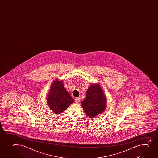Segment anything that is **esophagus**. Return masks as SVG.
I'll list each match as a JSON object with an SVG mask.
<instances>
[{
  "instance_id": "esophagus-1",
  "label": "esophagus",
  "mask_w": 158,
  "mask_h": 158,
  "mask_svg": "<svg viewBox=\"0 0 158 158\" xmlns=\"http://www.w3.org/2000/svg\"><path fill=\"white\" fill-rule=\"evenodd\" d=\"M75 102L76 103H79L80 102V98H79V97L76 98L75 99Z\"/></svg>"
}]
</instances>
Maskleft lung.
Instances as JSON below:
<instances>
[{"instance_id": "8db88e82", "label": "left lung", "mask_w": 158, "mask_h": 158, "mask_svg": "<svg viewBox=\"0 0 158 158\" xmlns=\"http://www.w3.org/2000/svg\"><path fill=\"white\" fill-rule=\"evenodd\" d=\"M82 106L88 116L94 117L105 111L106 98L98 83L92 84L86 93V98L81 102Z\"/></svg>"}]
</instances>
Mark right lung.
I'll return each mask as SVG.
<instances>
[{"instance_id": "add662e5", "label": "right lung", "mask_w": 158, "mask_h": 158, "mask_svg": "<svg viewBox=\"0 0 158 158\" xmlns=\"http://www.w3.org/2000/svg\"><path fill=\"white\" fill-rule=\"evenodd\" d=\"M47 102L49 108L56 114L65 111L74 102L63 86L62 81H53L47 95Z\"/></svg>"}]
</instances>
